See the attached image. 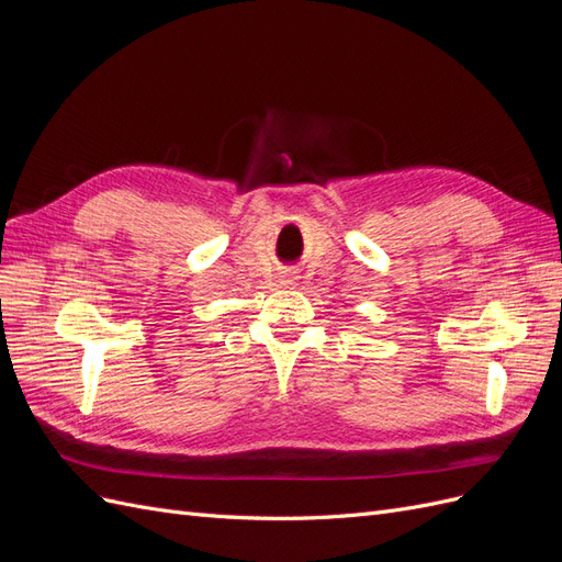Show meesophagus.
Segmentation results:
<instances>
[{
  "label": "esophagus",
  "mask_w": 562,
  "mask_h": 562,
  "mask_svg": "<svg viewBox=\"0 0 562 562\" xmlns=\"http://www.w3.org/2000/svg\"><path fill=\"white\" fill-rule=\"evenodd\" d=\"M283 281H285V283L297 281V271H295V269H285V271H283Z\"/></svg>",
  "instance_id": "obj_1"
}]
</instances>
